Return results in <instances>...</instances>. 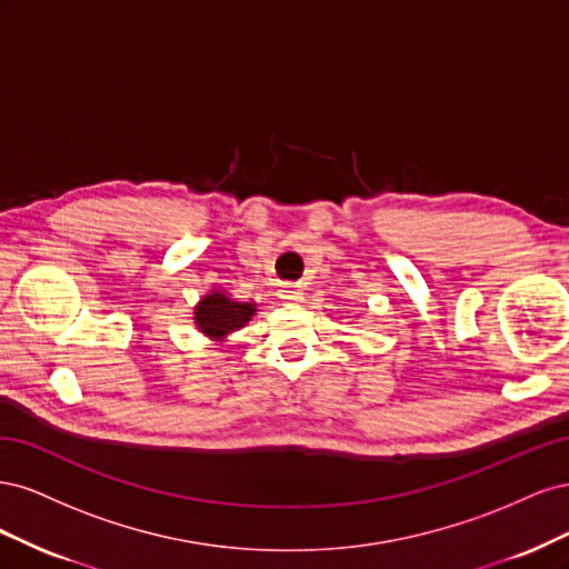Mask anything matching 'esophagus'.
Listing matches in <instances>:
<instances>
[{"mask_svg":"<svg viewBox=\"0 0 569 569\" xmlns=\"http://www.w3.org/2000/svg\"><path fill=\"white\" fill-rule=\"evenodd\" d=\"M281 298L288 302H300L302 300V286L300 283H286L281 290Z\"/></svg>","mask_w":569,"mask_h":569,"instance_id":"esophagus-1","label":"esophagus"}]
</instances>
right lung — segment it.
Listing matches in <instances>:
<instances>
[{"label": "right lung", "mask_w": 569, "mask_h": 569, "mask_svg": "<svg viewBox=\"0 0 569 569\" xmlns=\"http://www.w3.org/2000/svg\"><path fill=\"white\" fill-rule=\"evenodd\" d=\"M254 315V305L231 300L227 292L214 290L196 307V323L210 338H224L246 326Z\"/></svg>", "instance_id": "add662e5"}]
</instances>
